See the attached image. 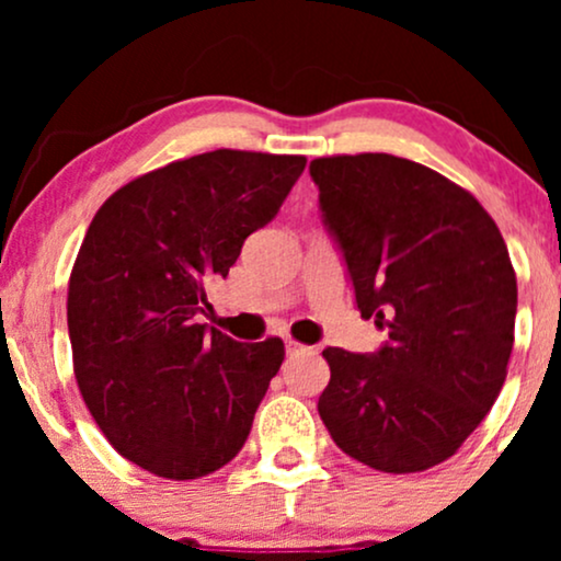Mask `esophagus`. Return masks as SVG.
Listing matches in <instances>:
<instances>
[{
    "label": "esophagus",
    "instance_id": "34e87169",
    "mask_svg": "<svg viewBox=\"0 0 561 561\" xmlns=\"http://www.w3.org/2000/svg\"><path fill=\"white\" fill-rule=\"evenodd\" d=\"M285 347H287V356H295V353H302V351H308V347H306V345H300L298 340H287Z\"/></svg>",
    "mask_w": 561,
    "mask_h": 561
}]
</instances>
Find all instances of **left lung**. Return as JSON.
<instances>
[{"label":"left lung","mask_w":561,"mask_h":561,"mask_svg":"<svg viewBox=\"0 0 561 561\" xmlns=\"http://www.w3.org/2000/svg\"><path fill=\"white\" fill-rule=\"evenodd\" d=\"M327 229L377 353L327 347L319 416L351 459L405 474L440 465L506 379L517 276L488 210L446 176L388 152L311 160Z\"/></svg>","instance_id":"8db88e82"}]
</instances>
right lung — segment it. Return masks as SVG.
<instances>
[{
	"label": "right lung",
	"mask_w": 561,
	"mask_h": 561,
	"mask_svg": "<svg viewBox=\"0 0 561 561\" xmlns=\"http://www.w3.org/2000/svg\"><path fill=\"white\" fill-rule=\"evenodd\" d=\"M302 156L214 150L113 192L68 282L81 398L111 446L169 480L229 465L285 362V343H237L197 324L208 285L279 214Z\"/></svg>",
	"instance_id": "1"
}]
</instances>
